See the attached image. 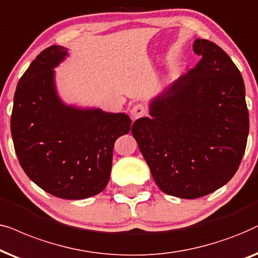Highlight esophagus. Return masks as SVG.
I'll list each match as a JSON object with an SVG mask.
<instances>
[{"mask_svg":"<svg viewBox=\"0 0 258 258\" xmlns=\"http://www.w3.org/2000/svg\"><path fill=\"white\" fill-rule=\"evenodd\" d=\"M146 114H147L146 107L143 104H137L131 108V115L133 119L143 118V116H145Z\"/></svg>","mask_w":258,"mask_h":258,"instance_id":"esophagus-1","label":"esophagus"}]
</instances>
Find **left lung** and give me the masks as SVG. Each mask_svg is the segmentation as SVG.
<instances>
[{
	"label": "left lung",
	"instance_id": "left-lung-1",
	"mask_svg": "<svg viewBox=\"0 0 258 258\" xmlns=\"http://www.w3.org/2000/svg\"><path fill=\"white\" fill-rule=\"evenodd\" d=\"M194 51L201 61L151 101L152 118L132 126L160 190L186 199L207 196L231 179L249 135L238 68L209 40H196Z\"/></svg>",
	"mask_w": 258,
	"mask_h": 258
}]
</instances>
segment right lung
Wrapping results in <instances>:
<instances>
[{"label": "right lung", "mask_w": 258, "mask_h": 258, "mask_svg": "<svg viewBox=\"0 0 258 258\" xmlns=\"http://www.w3.org/2000/svg\"><path fill=\"white\" fill-rule=\"evenodd\" d=\"M66 55L67 48L50 46L30 63L17 84L10 130L20 165L37 186L55 197L85 199L107 185L114 143L130 132L131 119L64 105L53 68Z\"/></svg>", "instance_id": "add662e5"}]
</instances>
